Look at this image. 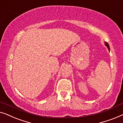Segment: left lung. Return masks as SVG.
Returning <instances> with one entry per match:
<instances>
[{"instance_id": "8db88e82", "label": "left lung", "mask_w": 123, "mask_h": 123, "mask_svg": "<svg viewBox=\"0 0 123 123\" xmlns=\"http://www.w3.org/2000/svg\"><path fill=\"white\" fill-rule=\"evenodd\" d=\"M105 45H106V46H107V47H108V48H109V49L110 50V47H109V44L108 43H107V42H105Z\"/></svg>"}]
</instances>
